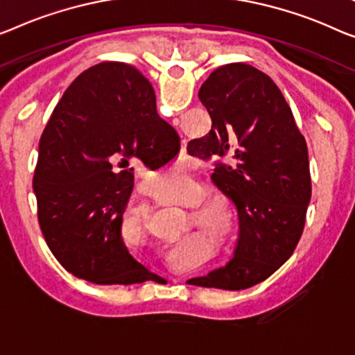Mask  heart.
<instances>
[{"instance_id": "b5f03b06", "label": "heart", "mask_w": 355, "mask_h": 355, "mask_svg": "<svg viewBox=\"0 0 355 355\" xmlns=\"http://www.w3.org/2000/svg\"><path fill=\"white\" fill-rule=\"evenodd\" d=\"M205 196H207V188L202 183L182 184V187L167 189L166 202L164 204L168 205V207L191 210L189 216L193 218L194 225L205 234L214 237H226L231 234L232 230H234V216H232L231 210L220 202H205L200 206V204L204 202ZM125 220L129 221L132 232H135L139 239H144L145 215L141 211H132L130 215L125 216ZM191 228V221H187L184 231H189ZM187 244L188 242H183V245Z\"/></svg>"}]
</instances>
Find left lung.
Instances as JSON below:
<instances>
[{
    "label": "left lung",
    "mask_w": 355,
    "mask_h": 355,
    "mask_svg": "<svg viewBox=\"0 0 355 355\" xmlns=\"http://www.w3.org/2000/svg\"><path fill=\"white\" fill-rule=\"evenodd\" d=\"M211 129L188 150L215 161L211 180L234 202L239 242L225 268L188 282L242 290L263 282L292 257L311 200L308 146L282 92L247 63H230L199 89Z\"/></svg>",
    "instance_id": "8db88e82"
}]
</instances>
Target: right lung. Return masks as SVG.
Listing matches in <instances>:
<instances>
[{
	"instance_id": "obj_1",
	"label": "right lung",
	"mask_w": 355,
	"mask_h": 355,
	"mask_svg": "<svg viewBox=\"0 0 355 355\" xmlns=\"http://www.w3.org/2000/svg\"><path fill=\"white\" fill-rule=\"evenodd\" d=\"M177 137L134 67L98 63L68 86L40 139L33 177L41 232L68 272L98 285L156 277L127 250L121 225L132 164L162 167L178 153Z\"/></svg>"
}]
</instances>
